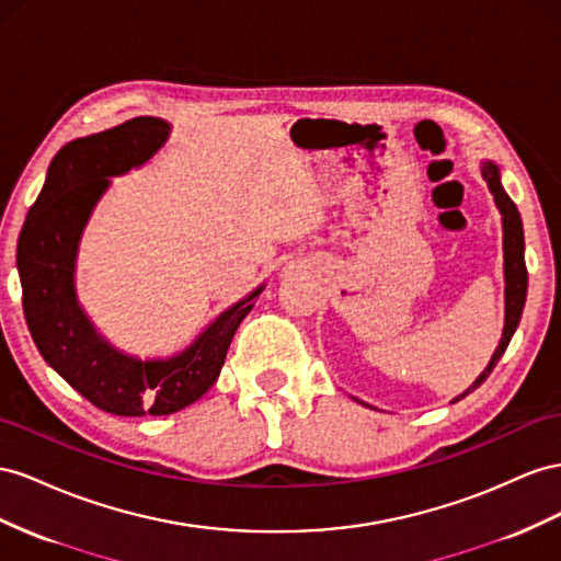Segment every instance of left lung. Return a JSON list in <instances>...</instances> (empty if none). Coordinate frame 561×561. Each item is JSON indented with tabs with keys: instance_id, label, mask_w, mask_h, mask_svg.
<instances>
[{
	"instance_id": "1",
	"label": "left lung",
	"mask_w": 561,
	"mask_h": 561,
	"mask_svg": "<svg viewBox=\"0 0 561 561\" xmlns=\"http://www.w3.org/2000/svg\"><path fill=\"white\" fill-rule=\"evenodd\" d=\"M481 176L486 179L489 191L493 193L495 207L501 209L503 215V256H505V328H503V337L501 344L495 346V352L489 360L486 370H483L474 385L465 389L460 397L453 399V403L465 399L467 393H472L477 387H481L486 382V377L491 375V370L495 368V363L503 358L507 344L517 330L519 321H522V311L526 305V287H528V274H526V262H524V226H522V217L517 205L512 203L510 195L505 193L503 184H501V170L497 164H493L491 160H486L481 164Z\"/></svg>"
}]
</instances>
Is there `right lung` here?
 <instances>
[{
	"mask_svg": "<svg viewBox=\"0 0 561 561\" xmlns=\"http://www.w3.org/2000/svg\"><path fill=\"white\" fill-rule=\"evenodd\" d=\"M170 123L134 117L113 129L66 144L19 236L23 313L44 360L105 413L170 415L217 382L240 321L264 285L221 311L184 352L141 360L101 337L75 293V262L84 226L111 176L141 168L170 139Z\"/></svg>",
	"mask_w": 561,
	"mask_h": 561,
	"instance_id": "1",
	"label": "right lung"
}]
</instances>
